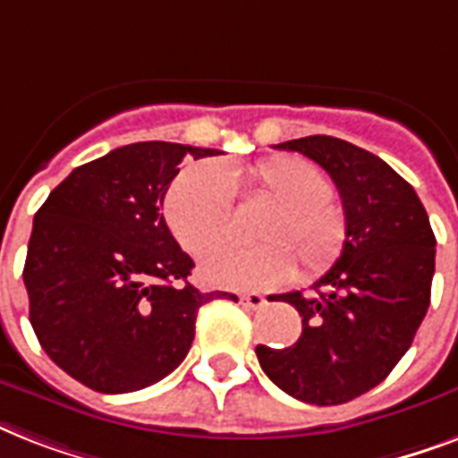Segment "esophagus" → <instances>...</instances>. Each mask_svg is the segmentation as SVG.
<instances>
[{"label": "esophagus", "instance_id": "esophagus-1", "mask_svg": "<svg viewBox=\"0 0 458 458\" xmlns=\"http://www.w3.org/2000/svg\"><path fill=\"white\" fill-rule=\"evenodd\" d=\"M240 301H242L244 306H250V309H261V306L266 304V297L259 293H250V294H242Z\"/></svg>", "mask_w": 458, "mask_h": 458}]
</instances>
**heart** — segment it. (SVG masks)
I'll return each instance as SVG.
<instances>
[{
	"instance_id": "1",
	"label": "heart",
	"mask_w": 458,
	"mask_h": 458,
	"mask_svg": "<svg viewBox=\"0 0 458 458\" xmlns=\"http://www.w3.org/2000/svg\"><path fill=\"white\" fill-rule=\"evenodd\" d=\"M257 201L273 204L261 218L251 250L223 247L208 254L201 276L218 287L268 290L297 273V259L306 276L327 271L347 242V218L335 207L333 180L301 157H273L244 173H230ZM165 223L180 247L194 257L228 240L235 221V197L221 165L199 161L182 168L164 201Z\"/></svg>"
}]
</instances>
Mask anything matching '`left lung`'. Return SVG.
I'll use <instances>...</instances> for the list:
<instances>
[{
	"instance_id": "obj_1",
	"label": "left lung",
	"mask_w": 458,
	"mask_h": 458,
	"mask_svg": "<svg viewBox=\"0 0 458 458\" xmlns=\"http://www.w3.org/2000/svg\"><path fill=\"white\" fill-rule=\"evenodd\" d=\"M276 147L326 168L340 192L347 242L313 285L318 294H280L300 311L301 337L285 349L259 344V363L290 397L344 404L383 383L411 347L430 306L433 228L413 187L376 154L330 135Z\"/></svg>"
}]
</instances>
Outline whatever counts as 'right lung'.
Returning <instances> with one entry per match:
<instances>
[{"instance_id":"1","label":"right lung","mask_w":458,"mask_h":458,"mask_svg":"<svg viewBox=\"0 0 458 458\" xmlns=\"http://www.w3.org/2000/svg\"><path fill=\"white\" fill-rule=\"evenodd\" d=\"M218 149L135 142L78 165L32 221L23 283L39 344L59 369L104 394L135 392L178 369L199 306L235 300L187 283L161 207L185 157Z\"/></svg>"}]
</instances>
